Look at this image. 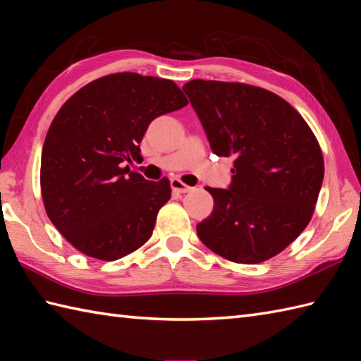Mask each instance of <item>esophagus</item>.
<instances>
[{"label":"esophagus","instance_id":"obj_1","mask_svg":"<svg viewBox=\"0 0 361 361\" xmlns=\"http://www.w3.org/2000/svg\"><path fill=\"white\" fill-rule=\"evenodd\" d=\"M171 188L174 193H188V191H191V187L185 185L180 179H171Z\"/></svg>","mask_w":361,"mask_h":361}]
</instances>
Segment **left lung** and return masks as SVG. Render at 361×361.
Instances as JSON below:
<instances>
[{"label":"left lung","instance_id":"1","mask_svg":"<svg viewBox=\"0 0 361 361\" xmlns=\"http://www.w3.org/2000/svg\"><path fill=\"white\" fill-rule=\"evenodd\" d=\"M213 153L233 156L228 190L196 226L216 255L238 264L274 258L307 227L324 178L322 148L290 103L264 87L191 80L182 87Z\"/></svg>","mask_w":361,"mask_h":361}]
</instances>
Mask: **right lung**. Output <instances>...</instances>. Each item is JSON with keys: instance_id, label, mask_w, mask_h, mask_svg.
Returning a JSON list of instances; mask_svg holds the SVG:
<instances>
[{"instance_id": "obj_1", "label": "right lung", "mask_w": 361, "mask_h": 361, "mask_svg": "<svg viewBox=\"0 0 361 361\" xmlns=\"http://www.w3.org/2000/svg\"><path fill=\"white\" fill-rule=\"evenodd\" d=\"M188 105L171 80L117 72L87 83L60 108L42 151L39 185L49 216L72 247L116 261L153 235L171 197L170 180L149 182L126 164L159 116Z\"/></svg>"}]
</instances>
